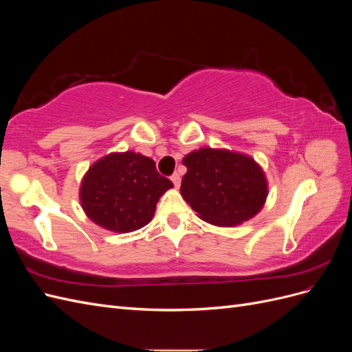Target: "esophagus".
I'll use <instances>...</instances> for the list:
<instances>
[{
	"label": "esophagus",
	"instance_id": "esophagus-1",
	"mask_svg": "<svg viewBox=\"0 0 352 352\" xmlns=\"http://www.w3.org/2000/svg\"><path fill=\"white\" fill-rule=\"evenodd\" d=\"M170 179H172V182H173V185H175L176 188L180 186V176H179L177 173H173L172 176H170Z\"/></svg>",
	"mask_w": 352,
	"mask_h": 352
}]
</instances>
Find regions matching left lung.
I'll return each instance as SVG.
<instances>
[{
	"instance_id": "8db88e82",
	"label": "left lung",
	"mask_w": 352,
	"mask_h": 352,
	"mask_svg": "<svg viewBox=\"0 0 352 352\" xmlns=\"http://www.w3.org/2000/svg\"><path fill=\"white\" fill-rule=\"evenodd\" d=\"M188 172L180 194L214 226L232 228L252 219L269 194L263 168L250 155L229 150L199 148L184 157Z\"/></svg>"
}]
</instances>
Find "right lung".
Segmentation results:
<instances>
[{
    "instance_id": "right-lung-1",
    "label": "right lung",
    "mask_w": 352,
    "mask_h": 352,
    "mask_svg": "<svg viewBox=\"0 0 352 352\" xmlns=\"http://www.w3.org/2000/svg\"><path fill=\"white\" fill-rule=\"evenodd\" d=\"M172 180L162 176L154 160L140 153H111L95 162L80 184V206L95 225L127 233L151 221L155 206Z\"/></svg>"
}]
</instances>
